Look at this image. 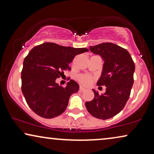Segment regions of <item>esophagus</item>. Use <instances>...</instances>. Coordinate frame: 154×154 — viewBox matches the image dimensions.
I'll return each mask as SVG.
<instances>
[{
    "instance_id": "obj_1",
    "label": "esophagus",
    "mask_w": 154,
    "mask_h": 154,
    "mask_svg": "<svg viewBox=\"0 0 154 154\" xmlns=\"http://www.w3.org/2000/svg\"><path fill=\"white\" fill-rule=\"evenodd\" d=\"M86 89L85 88H84V87H82V86H80L79 87V91H85Z\"/></svg>"
}]
</instances>
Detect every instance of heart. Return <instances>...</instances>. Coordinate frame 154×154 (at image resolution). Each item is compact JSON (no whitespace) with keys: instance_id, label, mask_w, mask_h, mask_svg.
<instances>
[{"instance_id":"heart-1","label":"heart","mask_w":154,"mask_h":154,"mask_svg":"<svg viewBox=\"0 0 154 154\" xmlns=\"http://www.w3.org/2000/svg\"><path fill=\"white\" fill-rule=\"evenodd\" d=\"M78 80H79V82L82 84L87 86L89 85V84L91 83L92 78L88 75H81L78 77Z\"/></svg>"}]
</instances>
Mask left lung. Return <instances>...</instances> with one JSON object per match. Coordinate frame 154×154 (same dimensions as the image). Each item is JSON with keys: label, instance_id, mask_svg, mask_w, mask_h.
Here are the masks:
<instances>
[{"label": "left lung", "instance_id": "obj_1", "mask_svg": "<svg viewBox=\"0 0 154 154\" xmlns=\"http://www.w3.org/2000/svg\"><path fill=\"white\" fill-rule=\"evenodd\" d=\"M89 49L105 61L97 85L105 86L106 91L99 95L93 89L94 98L86 102L85 105L93 116L108 119L119 113L129 98L134 82L135 63L126 49L114 43H101Z\"/></svg>", "mask_w": 154, "mask_h": 154}]
</instances>
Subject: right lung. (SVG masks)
Segmentation results:
<instances>
[{"mask_svg":"<svg viewBox=\"0 0 154 154\" xmlns=\"http://www.w3.org/2000/svg\"><path fill=\"white\" fill-rule=\"evenodd\" d=\"M86 48L63 47L45 42L33 47L23 60L21 91L29 107L41 117L54 118L63 113L70 96L79 86L71 79L66 87L56 82L70 70L75 56L88 51Z\"/></svg>","mask_w":154,"mask_h":154,"instance_id":"obj_1","label":"right lung"}]
</instances>
